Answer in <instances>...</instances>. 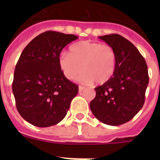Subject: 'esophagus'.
Segmentation results:
<instances>
[{
  "instance_id": "esophagus-1",
  "label": "esophagus",
  "mask_w": 160,
  "mask_h": 160,
  "mask_svg": "<svg viewBox=\"0 0 160 160\" xmlns=\"http://www.w3.org/2000/svg\"><path fill=\"white\" fill-rule=\"evenodd\" d=\"M85 90V87H82V86H79L78 87V90H79V92H82V90Z\"/></svg>"
}]
</instances>
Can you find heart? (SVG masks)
<instances>
[{
  "mask_svg": "<svg viewBox=\"0 0 160 160\" xmlns=\"http://www.w3.org/2000/svg\"><path fill=\"white\" fill-rule=\"evenodd\" d=\"M116 53L107 44L89 41L78 42L70 46V53H62L58 66L65 77L73 80L82 70L78 81L82 83L103 84L109 81L115 70Z\"/></svg>",
  "mask_w": 160,
  "mask_h": 160,
  "instance_id": "1",
  "label": "heart"
}]
</instances>
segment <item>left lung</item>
Returning a JSON list of instances; mask_svg holds the SVG:
<instances>
[{
  "label": "left lung",
  "instance_id": "obj_1",
  "mask_svg": "<svg viewBox=\"0 0 160 160\" xmlns=\"http://www.w3.org/2000/svg\"><path fill=\"white\" fill-rule=\"evenodd\" d=\"M98 38L112 46L117 62L111 79L94 88L96 96L90 108L100 122L121 125L134 118L143 106L149 82L148 66L137 48L121 35Z\"/></svg>",
  "mask_w": 160,
  "mask_h": 160
}]
</instances>
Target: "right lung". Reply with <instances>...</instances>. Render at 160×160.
Returning <instances> with one entry per match:
<instances>
[{"instance_id": "add662e5", "label": "right lung", "mask_w": 160, "mask_h": 160, "mask_svg": "<svg viewBox=\"0 0 160 160\" xmlns=\"http://www.w3.org/2000/svg\"><path fill=\"white\" fill-rule=\"evenodd\" d=\"M73 34L46 31L24 49L15 67L12 82L16 107L21 116L38 128L60 122L78 92L58 66L63 48L78 39Z\"/></svg>"}]
</instances>
